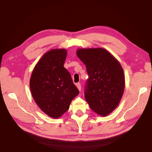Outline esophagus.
<instances>
[{"mask_svg": "<svg viewBox=\"0 0 152 152\" xmlns=\"http://www.w3.org/2000/svg\"><path fill=\"white\" fill-rule=\"evenodd\" d=\"M76 86L77 88H78V89L79 90V91H81V84H80V83H76Z\"/></svg>", "mask_w": 152, "mask_h": 152, "instance_id": "34e87169", "label": "esophagus"}]
</instances>
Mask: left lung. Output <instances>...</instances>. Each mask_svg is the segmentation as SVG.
Masks as SVG:
<instances>
[{
  "label": "left lung",
  "instance_id": "8db88e82",
  "mask_svg": "<svg viewBox=\"0 0 152 152\" xmlns=\"http://www.w3.org/2000/svg\"><path fill=\"white\" fill-rule=\"evenodd\" d=\"M76 55L85 64L88 79L84 97L91 109L105 117L118 107L125 89L121 66L104 48L78 49Z\"/></svg>",
  "mask_w": 152,
  "mask_h": 152
}]
</instances>
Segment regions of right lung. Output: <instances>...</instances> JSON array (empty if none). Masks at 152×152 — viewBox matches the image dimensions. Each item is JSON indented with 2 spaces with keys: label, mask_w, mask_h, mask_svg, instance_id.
Segmentation results:
<instances>
[{
  "label": "right lung",
  "mask_w": 152,
  "mask_h": 152,
  "mask_svg": "<svg viewBox=\"0 0 152 152\" xmlns=\"http://www.w3.org/2000/svg\"><path fill=\"white\" fill-rule=\"evenodd\" d=\"M66 49L46 52L36 64L31 76L32 96L41 110L53 119L60 118L79 94L69 72L64 67Z\"/></svg>",
  "instance_id": "1"
}]
</instances>
